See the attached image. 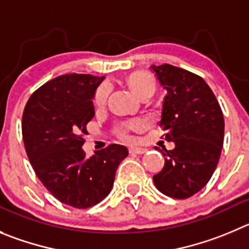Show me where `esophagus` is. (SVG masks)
<instances>
[{
  "instance_id": "34e87169",
  "label": "esophagus",
  "mask_w": 249,
  "mask_h": 249,
  "mask_svg": "<svg viewBox=\"0 0 249 249\" xmlns=\"http://www.w3.org/2000/svg\"><path fill=\"white\" fill-rule=\"evenodd\" d=\"M129 152L132 153V155H142V153L146 152V148L142 147H130Z\"/></svg>"
}]
</instances>
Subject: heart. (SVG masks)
<instances>
[{
  "label": "heart",
  "mask_w": 249,
  "mask_h": 249,
  "mask_svg": "<svg viewBox=\"0 0 249 249\" xmlns=\"http://www.w3.org/2000/svg\"><path fill=\"white\" fill-rule=\"evenodd\" d=\"M127 83H129L130 88L132 89V92L135 93L138 97H142L145 94H153L155 92V81L151 77L150 75L145 73V72H135L132 75L129 76L127 78ZM109 94V86L108 85H102L101 87L97 89L96 96H94V106L97 108H102L106 104L107 98H108ZM142 123L140 120H131L129 123H125V124L120 125L117 129V134L120 139L123 140H129L130 139V131L131 130H136L139 127H141Z\"/></svg>",
  "instance_id": "obj_1"
}]
</instances>
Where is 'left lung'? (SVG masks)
<instances>
[{
    "instance_id": "8db88e82",
    "label": "left lung",
    "mask_w": 249,
    "mask_h": 249,
    "mask_svg": "<svg viewBox=\"0 0 249 249\" xmlns=\"http://www.w3.org/2000/svg\"><path fill=\"white\" fill-rule=\"evenodd\" d=\"M166 92L160 126L173 150H161L164 167L153 176L157 189L174 199L203 189L215 172L224 143L225 122L219 102L205 81L172 65H152Z\"/></svg>"
}]
</instances>
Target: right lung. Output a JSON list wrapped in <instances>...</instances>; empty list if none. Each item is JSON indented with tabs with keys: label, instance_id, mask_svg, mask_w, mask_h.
I'll list each match as a JSON object with an SVG mask.
<instances>
[{
	"label": "right lung",
	"instance_id": "right-lung-1",
	"mask_svg": "<svg viewBox=\"0 0 249 249\" xmlns=\"http://www.w3.org/2000/svg\"><path fill=\"white\" fill-rule=\"evenodd\" d=\"M104 78L59 76L38 88L23 111V141L30 164L44 187L72 208L101 203L129 153L125 146L113 143L88 159L82 148V134L94 117L93 98Z\"/></svg>",
	"mask_w": 249,
	"mask_h": 249
}]
</instances>
